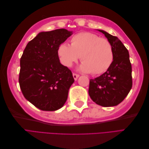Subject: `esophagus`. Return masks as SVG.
I'll use <instances>...</instances> for the list:
<instances>
[{
	"label": "esophagus",
	"mask_w": 149,
	"mask_h": 149,
	"mask_svg": "<svg viewBox=\"0 0 149 149\" xmlns=\"http://www.w3.org/2000/svg\"><path fill=\"white\" fill-rule=\"evenodd\" d=\"M73 78H74V79L75 81L77 80L79 76V75L78 74H76V73H73Z\"/></svg>",
	"instance_id": "1"
}]
</instances>
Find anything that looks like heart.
Returning a JSON list of instances; mask_svg holds the SVG:
<instances>
[{"label":"heart","mask_w":149,"mask_h":149,"mask_svg":"<svg viewBox=\"0 0 149 149\" xmlns=\"http://www.w3.org/2000/svg\"><path fill=\"white\" fill-rule=\"evenodd\" d=\"M70 43H61L58 47V56L63 65L71 67L81 56L83 71L97 75L109 68L113 51L107 40L90 32H80L71 37Z\"/></svg>","instance_id":"b5f03b06"}]
</instances>
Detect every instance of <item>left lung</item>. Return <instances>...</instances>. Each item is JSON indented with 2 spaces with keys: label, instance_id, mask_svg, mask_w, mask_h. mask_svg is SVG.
I'll use <instances>...</instances> for the list:
<instances>
[{
  "label": "left lung",
  "instance_id": "8db88e82",
  "mask_svg": "<svg viewBox=\"0 0 149 149\" xmlns=\"http://www.w3.org/2000/svg\"><path fill=\"white\" fill-rule=\"evenodd\" d=\"M98 30L105 35L111 45L113 61L104 73L89 80L88 93L97 104L103 107L115 106L124 100L132 86L129 54L118 37L104 30Z\"/></svg>",
  "mask_w": 149,
  "mask_h": 149
}]
</instances>
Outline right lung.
<instances>
[{"label":"right lung","instance_id":"add662e5","mask_svg":"<svg viewBox=\"0 0 149 149\" xmlns=\"http://www.w3.org/2000/svg\"><path fill=\"white\" fill-rule=\"evenodd\" d=\"M72 35L64 29L43 31L30 41L20 58L19 81L26 100L39 109L54 111L63 106L74 81L60 63L58 46Z\"/></svg>","mask_w":149,"mask_h":149}]
</instances>
